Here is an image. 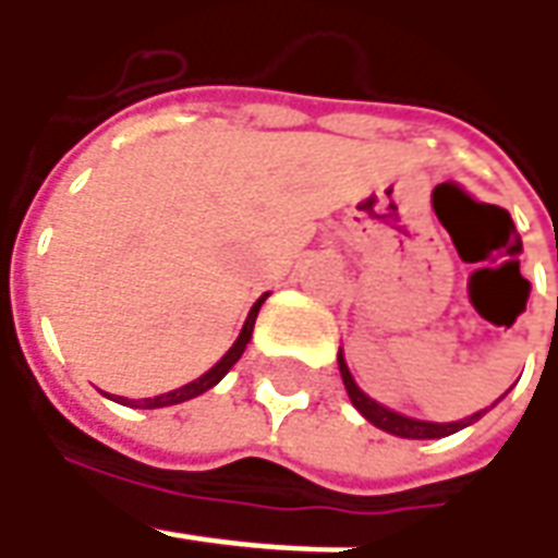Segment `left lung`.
Segmentation results:
<instances>
[{
	"mask_svg": "<svg viewBox=\"0 0 558 558\" xmlns=\"http://www.w3.org/2000/svg\"><path fill=\"white\" fill-rule=\"evenodd\" d=\"M338 369H341V378H344V388H348V397H351V403H354L356 410L363 413V418H369L375 428H381V432H388V435H397V438H413V440H428V438H447V435H453V432H460L465 425H472V422H478V418L487 413H475V416L460 418V422H422V418H410V416H400L395 410H388V407H381V403H375L373 397L363 395L360 388H356L354 375L348 369V363H344V356L338 354Z\"/></svg>",
	"mask_w": 558,
	"mask_h": 558,
	"instance_id": "8db88e82",
	"label": "left lung"
}]
</instances>
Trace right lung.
Listing matches in <instances>:
<instances>
[{
  "label": "right lung",
  "mask_w": 558,
  "mask_h": 558,
  "mask_svg": "<svg viewBox=\"0 0 558 558\" xmlns=\"http://www.w3.org/2000/svg\"><path fill=\"white\" fill-rule=\"evenodd\" d=\"M267 301V294L251 307V313H247L245 326H242V332H239V338H235V344L226 351L223 356H220V363L217 366H210L207 373L202 375V378H195V381H189V385H183V388H177V391H167V395H158V397H145V400H126V397H114L118 403H126V407H142V410H158V407H173V403H185V400H192V397L204 395V391H210L220 378H223L235 363H239V356L245 354L247 341H251V332H254V319H257V311H260V304Z\"/></svg>",
  "instance_id": "right-lung-1"
}]
</instances>
